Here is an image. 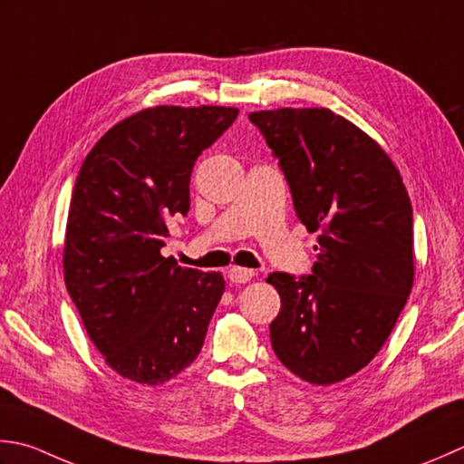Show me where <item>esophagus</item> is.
I'll list each match as a JSON object with an SVG mask.
<instances>
[{
    "label": "esophagus",
    "mask_w": 464,
    "mask_h": 464,
    "mask_svg": "<svg viewBox=\"0 0 464 464\" xmlns=\"http://www.w3.org/2000/svg\"><path fill=\"white\" fill-rule=\"evenodd\" d=\"M253 276H256L253 274V269H247V267H231L229 269V279L233 281V284H247Z\"/></svg>",
    "instance_id": "34e87169"
}]
</instances>
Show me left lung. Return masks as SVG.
<instances>
[{
    "label": "left lung",
    "instance_id": "obj_1",
    "mask_svg": "<svg viewBox=\"0 0 464 464\" xmlns=\"http://www.w3.org/2000/svg\"><path fill=\"white\" fill-rule=\"evenodd\" d=\"M249 121L279 159L297 219L320 233L312 276L267 277L281 297L271 346L305 382H342L384 346L411 295V198L386 150L328 108L259 111Z\"/></svg>",
    "mask_w": 464,
    "mask_h": 464
}]
</instances>
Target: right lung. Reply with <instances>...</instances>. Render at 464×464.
Masks as SVG:
<instances>
[{"instance_id":"1","label":"right lung","mask_w":464,"mask_h":464,"mask_svg":"<svg viewBox=\"0 0 464 464\" xmlns=\"http://www.w3.org/2000/svg\"><path fill=\"white\" fill-rule=\"evenodd\" d=\"M231 106H154L114 124L76 177L63 281L116 374L160 386L190 366L225 292L217 271L162 257L167 223L188 213L195 160L229 129Z\"/></svg>"}]
</instances>
